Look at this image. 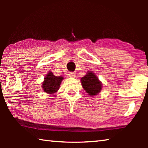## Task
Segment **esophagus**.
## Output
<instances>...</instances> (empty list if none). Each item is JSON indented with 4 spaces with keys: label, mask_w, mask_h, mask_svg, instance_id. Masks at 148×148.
Masks as SVG:
<instances>
[{
    "label": "esophagus",
    "mask_w": 148,
    "mask_h": 148,
    "mask_svg": "<svg viewBox=\"0 0 148 148\" xmlns=\"http://www.w3.org/2000/svg\"><path fill=\"white\" fill-rule=\"evenodd\" d=\"M69 76L71 77H74L75 76H76V74H75L74 72H69Z\"/></svg>",
    "instance_id": "esophagus-1"
}]
</instances>
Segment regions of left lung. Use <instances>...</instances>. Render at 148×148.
Returning <instances> with one entry per match:
<instances>
[{"label": "left lung", "instance_id": "8db88e82", "mask_svg": "<svg viewBox=\"0 0 148 148\" xmlns=\"http://www.w3.org/2000/svg\"><path fill=\"white\" fill-rule=\"evenodd\" d=\"M82 86L85 91L90 96L97 95L102 89V84L101 82L93 72L88 71L86 75L81 78Z\"/></svg>", "mask_w": 148, "mask_h": 148}]
</instances>
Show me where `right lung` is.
Returning <instances> with one entry per match:
<instances>
[{"label": "right lung", "instance_id": "right-lung-1", "mask_svg": "<svg viewBox=\"0 0 148 148\" xmlns=\"http://www.w3.org/2000/svg\"><path fill=\"white\" fill-rule=\"evenodd\" d=\"M64 77L62 76H54L51 72H49L45 77L42 83V88L47 94H53L59 89L60 85Z\"/></svg>", "mask_w": 148, "mask_h": 148}]
</instances>
